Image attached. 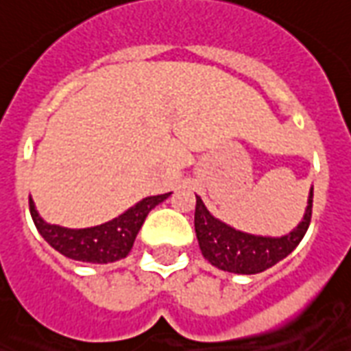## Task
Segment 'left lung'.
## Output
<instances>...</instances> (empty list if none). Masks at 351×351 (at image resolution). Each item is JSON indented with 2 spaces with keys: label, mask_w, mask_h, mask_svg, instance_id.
I'll use <instances>...</instances> for the list:
<instances>
[{
  "label": "left lung",
  "mask_w": 351,
  "mask_h": 351,
  "mask_svg": "<svg viewBox=\"0 0 351 351\" xmlns=\"http://www.w3.org/2000/svg\"><path fill=\"white\" fill-rule=\"evenodd\" d=\"M313 215V189L308 195V204L303 221L281 238H266L240 232L228 227L210 214L201 197H197L195 206V232L202 256L215 266L230 274H261L274 264L290 255L301 238L307 232Z\"/></svg>",
  "instance_id": "obj_1"
}]
</instances>
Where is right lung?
<instances>
[{
	"label": "right lung",
	"instance_id": "right-lung-1",
	"mask_svg": "<svg viewBox=\"0 0 351 351\" xmlns=\"http://www.w3.org/2000/svg\"><path fill=\"white\" fill-rule=\"evenodd\" d=\"M169 195L171 193L147 197L115 219L90 228H64L46 223L35 210L31 197L29 210L38 232L61 255L87 264H108L128 255L145 217Z\"/></svg>",
	"mask_w": 351,
	"mask_h": 351
}]
</instances>
